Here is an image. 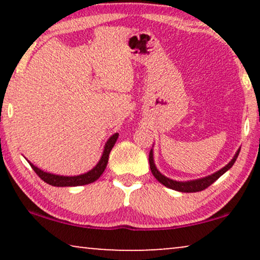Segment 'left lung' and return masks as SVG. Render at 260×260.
<instances>
[{"label":"left lung","mask_w":260,"mask_h":260,"mask_svg":"<svg viewBox=\"0 0 260 260\" xmlns=\"http://www.w3.org/2000/svg\"><path fill=\"white\" fill-rule=\"evenodd\" d=\"M239 152H240V149H238L236 155H234V157L231 159V162L229 163V165L225 166L220 170H218L216 173L212 174V175H208V176L202 177V179H198V180L183 181V182L182 181H175V180L169 179V177L162 175V174L158 172L157 168H156L155 163H154V152H152V149L150 150V154H149V165H150L152 175H154L156 177V180H157L158 182H161L163 186L168 187V188H170V189L182 191V193H195V191H201V190L206 189V188L211 186L213 182H215V181L218 180L219 177L222 175V174H225L230 168H232V166L234 165V162H236Z\"/></svg>","instance_id":"left-lung-1"}]
</instances>
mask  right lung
<instances>
[{
	"label": "right lung",
	"instance_id": "add662e5",
	"mask_svg": "<svg viewBox=\"0 0 260 260\" xmlns=\"http://www.w3.org/2000/svg\"><path fill=\"white\" fill-rule=\"evenodd\" d=\"M117 138H118V134L112 135L111 137L109 138L108 142L105 143L104 147V151H103V155L99 162L95 165V167H93L90 172L85 173V174H80V175L77 176H62V175H55V174H51L47 172H44V170L39 169L38 167H35L33 163H29L31 168L35 173L38 174V176L40 177L42 181H45L46 183L51 184V186L54 187H76V186H84V184H88L97 181L104 170L106 168V165H108L109 161V155L110 151L112 150L113 145H115Z\"/></svg>",
	"mask_w": 260,
	"mask_h": 260
}]
</instances>
